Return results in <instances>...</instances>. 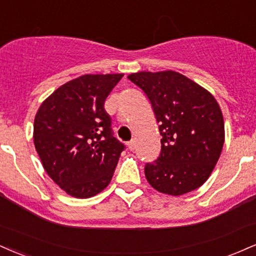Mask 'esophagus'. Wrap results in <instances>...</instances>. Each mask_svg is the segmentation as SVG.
I'll list each match as a JSON object with an SVG mask.
<instances>
[{
	"instance_id": "1",
	"label": "esophagus",
	"mask_w": 256,
	"mask_h": 256,
	"mask_svg": "<svg viewBox=\"0 0 256 256\" xmlns=\"http://www.w3.org/2000/svg\"><path fill=\"white\" fill-rule=\"evenodd\" d=\"M128 149L131 150V152H134V150L136 149V146H137L136 140H131L128 142Z\"/></svg>"
}]
</instances>
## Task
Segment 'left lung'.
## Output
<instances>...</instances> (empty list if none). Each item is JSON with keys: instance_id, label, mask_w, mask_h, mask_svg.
Instances as JSON below:
<instances>
[{"instance_id": "1", "label": "left lung", "mask_w": 256, "mask_h": 256, "mask_svg": "<svg viewBox=\"0 0 256 256\" xmlns=\"http://www.w3.org/2000/svg\"><path fill=\"white\" fill-rule=\"evenodd\" d=\"M128 78L146 93L160 124L161 152L144 168L156 190L192 192L208 180L224 144L220 104L206 89L181 74L140 72Z\"/></svg>"}]
</instances>
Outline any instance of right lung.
<instances>
[{"label":"right lung","mask_w":256,"mask_h":256,"mask_svg":"<svg viewBox=\"0 0 256 256\" xmlns=\"http://www.w3.org/2000/svg\"><path fill=\"white\" fill-rule=\"evenodd\" d=\"M122 76L83 75L54 90L36 112V150L68 194L89 198L112 180L125 146L113 136L104 101Z\"/></svg>","instance_id":"right-lung-1"}]
</instances>
